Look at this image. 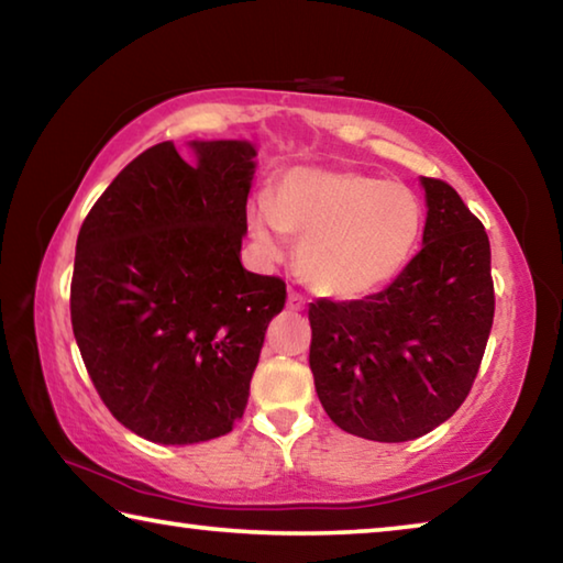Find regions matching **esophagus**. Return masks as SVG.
<instances>
[{
	"label": "esophagus",
	"mask_w": 563,
	"mask_h": 563,
	"mask_svg": "<svg viewBox=\"0 0 563 563\" xmlns=\"http://www.w3.org/2000/svg\"><path fill=\"white\" fill-rule=\"evenodd\" d=\"M306 308V300H302L296 290L288 292V310H292V313H298V310Z\"/></svg>",
	"instance_id": "obj_1"
}]
</instances>
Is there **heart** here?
I'll list each match as a JSON object with an SVG mask.
<instances>
[{
  "label": "heart",
  "mask_w": 563,
  "mask_h": 563,
  "mask_svg": "<svg viewBox=\"0 0 563 563\" xmlns=\"http://www.w3.org/2000/svg\"><path fill=\"white\" fill-rule=\"evenodd\" d=\"M421 202L406 185L355 169L296 167L271 202L247 210L263 261L285 257V235L300 238L298 275L333 300H358L404 271L421 235Z\"/></svg>",
  "instance_id": "obj_1"
}]
</instances>
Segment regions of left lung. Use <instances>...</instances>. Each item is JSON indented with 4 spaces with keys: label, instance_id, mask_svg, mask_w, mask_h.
Wrapping results in <instances>:
<instances>
[{
    "label": "left lung",
    "instance_id": "8db88e82",
    "mask_svg": "<svg viewBox=\"0 0 563 563\" xmlns=\"http://www.w3.org/2000/svg\"><path fill=\"white\" fill-rule=\"evenodd\" d=\"M426 190L423 247L376 296L308 308L310 371L343 431L400 443L456 413L494 323L490 245L481 220L443 180Z\"/></svg>",
    "mask_w": 563,
    "mask_h": 563
}]
</instances>
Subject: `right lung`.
I'll return each mask as SVG.
<instances>
[{
    "instance_id": "1",
    "label": "right lung",
    "mask_w": 563,
    "mask_h": 563,
    "mask_svg": "<svg viewBox=\"0 0 563 563\" xmlns=\"http://www.w3.org/2000/svg\"><path fill=\"white\" fill-rule=\"evenodd\" d=\"M145 150L77 235L75 341L118 421L163 445L218 439L243 418L285 283L240 263L257 150L192 140Z\"/></svg>"
}]
</instances>
